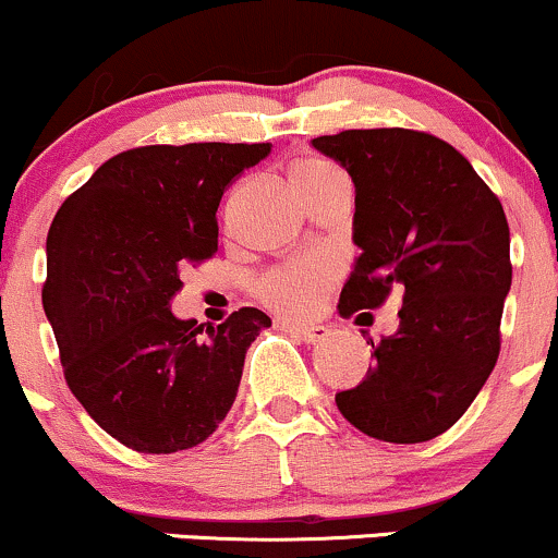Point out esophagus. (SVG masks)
Instances as JSON below:
<instances>
[{
	"instance_id": "obj_1",
	"label": "esophagus",
	"mask_w": 558,
	"mask_h": 558,
	"mask_svg": "<svg viewBox=\"0 0 558 558\" xmlns=\"http://www.w3.org/2000/svg\"><path fill=\"white\" fill-rule=\"evenodd\" d=\"M283 330L296 336L304 343H319L330 336V330L325 325H299V323H283Z\"/></svg>"
}]
</instances>
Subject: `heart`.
Masks as SVG:
<instances>
[{
	"instance_id": "1",
	"label": "heart",
	"mask_w": 558,
	"mask_h": 558,
	"mask_svg": "<svg viewBox=\"0 0 558 558\" xmlns=\"http://www.w3.org/2000/svg\"><path fill=\"white\" fill-rule=\"evenodd\" d=\"M338 172L330 162L323 159H304L291 170V181L299 191H306L312 183L323 181L325 175ZM338 278L336 257L325 252H312L304 257L280 262L265 270L257 280V293L272 310L286 312V315H310L317 310L319 301L330 291Z\"/></svg>"
}]
</instances>
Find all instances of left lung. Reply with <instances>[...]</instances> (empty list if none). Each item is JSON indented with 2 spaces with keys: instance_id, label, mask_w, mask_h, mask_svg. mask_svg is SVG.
Returning a JSON list of instances; mask_svg holds the SVG:
<instances>
[{
  "instance_id": "obj_1",
  "label": "left lung",
  "mask_w": 558,
  "mask_h": 558,
  "mask_svg": "<svg viewBox=\"0 0 558 558\" xmlns=\"http://www.w3.org/2000/svg\"><path fill=\"white\" fill-rule=\"evenodd\" d=\"M312 146L341 162L356 189L362 254L338 312H373L393 291L403 301L396 336L373 343L375 367L336 393L338 409L369 438L430 440L470 409L501 351L511 286L501 202L433 133L369 128L312 138Z\"/></svg>"
}]
</instances>
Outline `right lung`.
I'll use <instances>...</instances> for the list:
<instances>
[{"label": "right lung", "mask_w": 558, "mask_h": 558, "mask_svg": "<svg viewBox=\"0 0 558 558\" xmlns=\"http://www.w3.org/2000/svg\"><path fill=\"white\" fill-rule=\"evenodd\" d=\"M270 144H155L107 159L47 235L44 312L68 388L88 417L141 453L194 448L233 407L246 349L270 317L241 306L204 332L170 299L185 265L217 252V207Z\"/></svg>", "instance_id": "add662e5"}]
</instances>
